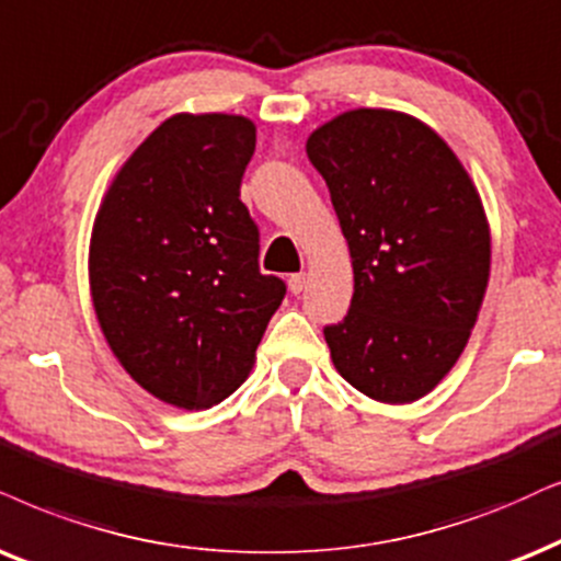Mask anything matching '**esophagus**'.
<instances>
[{
  "mask_svg": "<svg viewBox=\"0 0 561 561\" xmlns=\"http://www.w3.org/2000/svg\"><path fill=\"white\" fill-rule=\"evenodd\" d=\"M287 285H289V293L300 295L302 289H305V274H302V272H300V274H289Z\"/></svg>",
  "mask_w": 561,
  "mask_h": 561,
  "instance_id": "1",
  "label": "esophagus"
}]
</instances>
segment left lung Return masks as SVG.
<instances>
[{"mask_svg": "<svg viewBox=\"0 0 561 561\" xmlns=\"http://www.w3.org/2000/svg\"><path fill=\"white\" fill-rule=\"evenodd\" d=\"M305 152L331 191L354 295L323 331L339 375L380 403H414L453 370L484 300L492 236L469 170L416 116L354 108Z\"/></svg>", "mask_w": 561, "mask_h": 561, "instance_id": "obj_1", "label": "left lung"}]
</instances>
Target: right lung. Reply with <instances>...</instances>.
Wrapping results in <instances>:
<instances>
[{
    "mask_svg": "<svg viewBox=\"0 0 561 561\" xmlns=\"http://www.w3.org/2000/svg\"><path fill=\"white\" fill-rule=\"evenodd\" d=\"M256 124L175 113L105 188L90 232L98 323L131 380L175 409H209L251 375L285 282L259 272L240 202Z\"/></svg>",
    "mask_w": 561,
    "mask_h": 561,
    "instance_id": "obj_1",
    "label": "right lung"
}]
</instances>
